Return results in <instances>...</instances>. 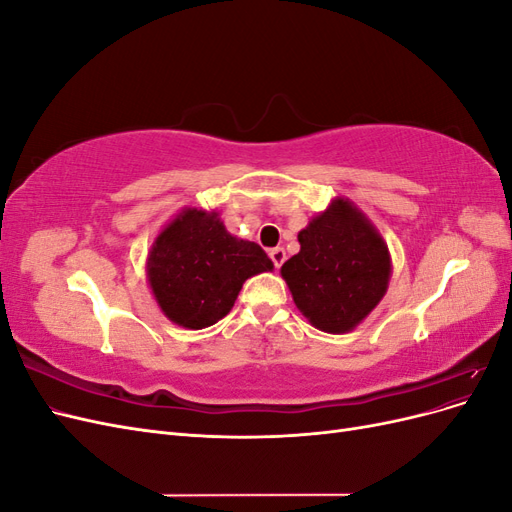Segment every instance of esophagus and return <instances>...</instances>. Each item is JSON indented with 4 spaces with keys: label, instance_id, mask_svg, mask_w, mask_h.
<instances>
[{
    "label": "esophagus",
    "instance_id": "34e87169",
    "mask_svg": "<svg viewBox=\"0 0 512 512\" xmlns=\"http://www.w3.org/2000/svg\"><path fill=\"white\" fill-rule=\"evenodd\" d=\"M269 256H271V260H273L275 269H280V267L284 265V260H286V252H284V247H273V250L269 252Z\"/></svg>",
    "mask_w": 512,
    "mask_h": 512
}]
</instances>
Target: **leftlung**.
<instances>
[{
    "mask_svg": "<svg viewBox=\"0 0 512 512\" xmlns=\"http://www.w3.org/2000/svg\"><path fill=\"white\" fill-rule=\"evenodd\" d=\"M299 243V254L282 265L294 305L324 333L359 327L382 301L393 271L378 228L337 196L299 232Z\"/></svg>",
    "mask_w": 512,
    "mask_h": 512,
    "instance_id": "1",
    "label": "left lung"
}]
</instances>
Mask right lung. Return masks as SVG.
I'll return each mask as SVG.
<instances>
[{"mask_svg": "<svg viewBox=\"0 0 512 512\" xmlns=\"http://www.w3.org/2000/svg\"><path fill=\"white\" fill-rule=\"evenodd\" d=\"M273 271L254 241L230 235L218 211L183 207L153 241L147 282L162 314L183 329L222 320L250 277Z\"/></svg>", "mask_w": 512, "mask_h": 512, "instance_id": "add662e5", "label": "right lung"}]
</instances>
